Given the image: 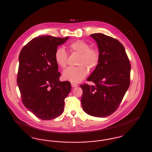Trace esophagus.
<instances>
[{"label":"esophagus","mask_w":152,"mask_h":152,"mask_svg":"<svg viewBox=\"0 0 152 152\" xmlns=\"http://www.w3.org/2000/svg\"><path fill=\"white\" fill-rule=\"evenodd\" d=\"M71 86L73 88H75V87H77L78 86V84H75V83H71Z\"/></svg>","instance_id":"obj_1"}]
</instances>
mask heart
Returning <instances> with one entry per match:
<instances>
[{"mask_svg": "<svg viewBox=\"0 0 152 152\" xmlns=\"http://www.w3.org/2000/svg\"><path fill=\"white\" fill-rule=\"evenodd\" d=\"M68 48L72 52L80 54L76 67H69L63 73V79L73 83H77L84 79L88 73V69H93L98 64L100 58L99 50L90 47L85 41L77 40L68 45ZM68 54L63 48H58L55 53V60L59 66L65 68L67 64Z\"/></svg>", "mask_w": 152, "mask_h": 152, "instance_id": "b5f03b06", "label": "heart"}]
</instances>
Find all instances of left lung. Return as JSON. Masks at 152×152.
<instances>
[{"label":"left lung","instance_id":"left-lung-1","mask_svg":"<svg viewBox=\"0 0 152 152\" xmlns=\"http://www.w3.org/2000/svg\"><path fill=\"white\" fill-rule=\"evenodd\" d=\"M97 42L100 53L99 64L87 79L95 86H80L81 104L91 116L104 117L113 113L130 86V61L118 40L102 34L91 35Z\"/></svg>","mask_w":152,"mask_h":152}]
</instances>
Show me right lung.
Returning a JSON list of instances; mask_svg holds the SVG:
<instances>
[{
  "instance_id": "obj_1",
  "label": "right lung",
  "mask_w": 152,
  "mask_h": 152,
  "mask_svg": "<svg viewBox=\"0 0 152 152\" xmlns=\"http://www.w3.org/2000/svg\"><path fill=\"white\" fill-rule=\"evenodd\" d=\"M68 38L36 37L24 46L19 55L17 83L22 102L42 120L60 116L64 99L71 90L69 81H59L61 73L55 60L58 45Z\"/></svg>"
}]
</instances>
